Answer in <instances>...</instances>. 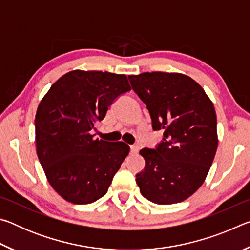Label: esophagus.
Listing matches in <instances>:
<instances>
[{"mask_svg": "<svg viewBox=\"0 0 250 250\" xmlns=\"http://www.w3.org/2000/svg\"><path fill=\"white\" fill-rule=\"evenodd\" d=\"M139 149H140V147H139V146H137V145L130 146V150H131V152H132V153H138Z\"/></svg>", "mask_w": 250, "mask_h": 250, "instance_id": "34e87169", "label": "esophagus"}]
</instances>
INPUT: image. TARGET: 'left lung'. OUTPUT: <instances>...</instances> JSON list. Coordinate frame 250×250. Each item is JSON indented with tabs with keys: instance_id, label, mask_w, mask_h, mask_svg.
Returning <instances> with one entry per match:
<instances>
[{
	"instance_id": "left-lung-1",
	"label": "left lung",
	"mask_w": 250,
	"mask_h": 250,
	"mask_svg": "<svg viewBox=\"0 0 250 250\" xmlns=\"http://www.w3.org/2000/svg\"><path fill=\"white\" fill-rule=\"evenodd\" d=\"M129 80L149 110L153 130H164L155 149L145 147V170L137 184L146 200L160 205L185 201L204 181L216 154L214 104L195 80L179 73H142Z\"/></svg>"
}]
</instances>
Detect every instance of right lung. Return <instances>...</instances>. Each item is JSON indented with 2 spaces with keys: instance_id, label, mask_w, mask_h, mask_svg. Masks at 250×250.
Masks as SVG:
<instances>
[{
  "instance_id": "add662e5",
  "label": "right lung",
  "mask_w": 250,
  "mask_h": 250,
  "mask_svg": "<svg viewBox=\"0 0 250 250\" xmlns=\"http://www.w3.org/2000/svg\"><path fill=\"white\" fill-rule=\"evenodd\" d=\"M129 90L125 75L77 69L62 76L41 100L37 156L49 184L67 202L90 204L103 197L129 154L125 143L91 134L113 100Z\"/></svg>"
}]
</instances>
